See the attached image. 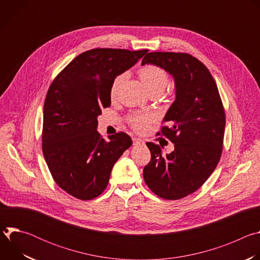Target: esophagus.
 <instances>
[{
    "label": "esophagus",
    "mask_w": 260,
    "mask_h": 260,
    "mask_svg": "<svg viewBox=\"0 0 260 260\" xmlns=\"http://www.w3.org/2000/svg\"><path fill=\"white\" fill-rule=\"evenodd\" d=\"M133 142H134V145H141V144H144V141L139 139V138H134L133 139Z\"/></svg>",
    "instance_id": "esophagus-1"
}]
</instances>
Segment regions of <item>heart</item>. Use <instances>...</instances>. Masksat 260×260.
<instances>
[{"label":"heart","mask_w":260,"mask_h":260,"mask_svg":"<svg viewBox=\"0 0 260 260\" xmlns=\"http://www.w3.org/2000/svg\"><path fill=\"white\" fill-rule=\"evenodd\" d=\"M124 76V74H120L111 84L110 94L112 98L115 96ZM139 76L150 93H161L170 80L167 71L156 64H146L140 68ZM155 117L154 113H134L128 117V122L135 131L144 132L155 120Z\"/></svg>","instance_id":"b5f03b06"}]
</instances>
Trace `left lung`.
Returning a JSON list of instances; mask_svg holds the SVG:
<instances>
[{
    "label": "left lung",
    "instance_id": "8db88e82",
    "mask_svg": "<svg viewBox=\"0 0 260 260\" xmlns=\"http://www.w3.org/2000/svg\"><path fill=\"white\" fill-rule=\"evenodd\" d=\"M152 63L172 74L176 100L164 117L160 132L175 150L162 155L159 145L147 142L151 159L143 171L145 183L165 200L193 193L217 167L223 147L225 112L208 68L183 52H149L142 64Z\"/></svg>",
    "mask_w": 260,
    "mask_h": 260
}]
</instances>
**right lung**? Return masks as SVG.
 <instances>
[{
	"mask_svg": "<svg viewBox=\"0 0 260 260\" xmlns=\"http://www.w3.org/2000/svg\"><path fill=\"white\" fill-rule=\"evenodd\" d=\"M147 49L94 48L74 58L54 78L43 110L42 150L54 182L82 201L107 187L113 166L133 141L123 132L105 141L98 116L111 105L114 78L133 67Z\"/></svg>",
	"mask_w": 260,
	"mask_h": 260,
	"instance_id": "obj_1",
	"label": "right lung"
}]
</instances>
